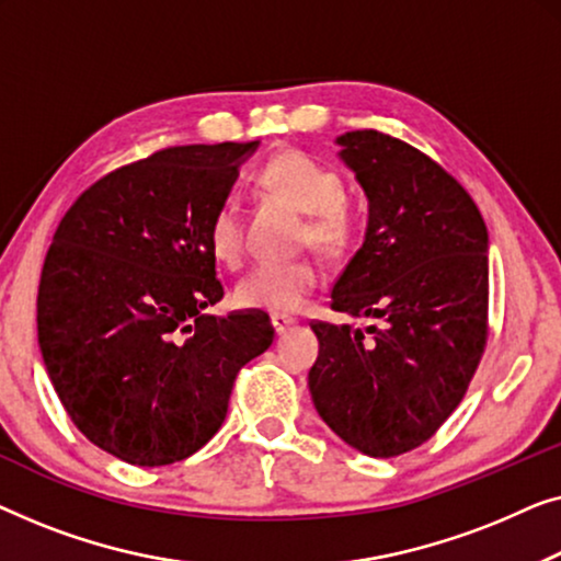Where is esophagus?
Instances as JSON below:
<instances>
[{
	"label": "esophagus",
	"instance_id": "1",
	"mask_svg": "<svg viewBox=\"0 0 561 561\" xmlns=\"http://www.w3.org/2000/svg\"><path fill=\"white\" fill-rule=\"evenodd\" d=\"M295 318H291V314H287V312H274L272 314V328L277 330V333H284V330H287L289 325H295Z\"/></svg>",
	"mask_w": 561,
	"mask_h": 561
}]
</instances>
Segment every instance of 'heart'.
I'll list each match as a JSON object with an SVG mask.
<instances>
[{"label": "heart", "instance_id": "1", "mask_svg": "<svg viewBox=\"0 0 561 561\" xmlns=\"http://www.w3.org/2000/svg\"><path fill=\"white\" fill-rule=\"evenodd\" d=\"M259 185L297 210L307 213L302 241L320 251H343L356 236V213L345 201L341 172L314 160L299 149H284L259 170ZM210 254L226 266H239L243 259V208L233 195H226L208 218L205 228ZM320 284V272L310 259H264L243 274L233 289L241 307L270 312L297 310Z\"/></svg>", "mask_w": 561, "mask_h": 561}]
</instances>
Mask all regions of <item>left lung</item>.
Returning <instances> with one entry per match:
<instances>
[{
    "label": "left lung",
    "instance_id": "1",
    "mask_svg": "<svg viewBox=\"0 0 561 561\" xmlns=\"http://www.w3.org/2000/svg\"><path fill=\"white\" fill-rule=\"evenodd\" d=\"M337 145L368 195V231L330 307L381 325L312 320L310 393L351 447L397 457L445 424L483 358L488 231L468 191L416 147L376 129Z\"/></svg>",
    "mask_w": 561,
    "mask_h": 561
}]
</instances>
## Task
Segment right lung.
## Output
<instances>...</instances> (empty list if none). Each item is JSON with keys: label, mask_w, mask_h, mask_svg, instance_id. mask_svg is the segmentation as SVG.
I'll use <instances>...</instances> for the list:
<instances>
[{"label": "right lung", "mask_w": 561, "mask_h": 561, "mask_svg": "<svg viewBox=\"0 0 561 561\" xmlns=\"http://www.w3.org/2000/svg\"><path fill=\"white\" fill-rule=\"evenodd\" d=\"M259 141L168 147L78 195L37 289L47 376L85 439L139 468L185 460L226 420L239 370L274 341L224 299L205 228Z\"/></svg>", "instance_id": "obj_1"}]
</instances>
